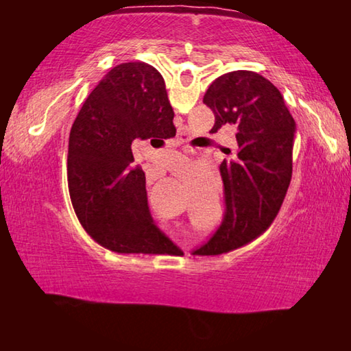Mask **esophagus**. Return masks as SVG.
Listing matches in <instances>:
<instances>
[{
    "label": "esophagus",
    "instance_id": "34e87169",
    "mask_svg": "<svg viewBox=\"0 0 351 351\" xmlns=\"http://www.w3.org/2000/svg\"><path fill=\"white\" fill-rule=\"evenodd\" d=\"M182 142H184V139H178L176 144H182Z\"/></svg>",
    "mask_w": 351,
    "mask_h": 351
}]
</instances>
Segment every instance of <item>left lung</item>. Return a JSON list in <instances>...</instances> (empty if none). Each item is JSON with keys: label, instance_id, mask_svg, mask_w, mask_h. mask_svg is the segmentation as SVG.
<instances>
[{"label": "left lung", "instance_id": "obj_1", "mask_svg": "<svg viewBox=\"0 0 351 351\" xmlns=\"http://www.w3.org/2000/svg\"><path fill=\"white\" fill-rule=\"evenodd\" d=\"M203 102L215 114L217 133L237 127V152L219 165L224 184L223 223L195 254L219 255L247 245L277 217L293 175L295 122L282 93L252 71L219 75Z\"/></svg>", "mask_w": 351, "mask_h": 351}]
</instances>
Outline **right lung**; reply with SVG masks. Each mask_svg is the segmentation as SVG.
I'll return each mask as SVG.
<instances>
[{
    "mask_svg": "<svg viewBox=\"0 0 351 351\" xmlns=\"http://www.w3.org/2000/svg\"><path fill=\"white\" fill-rule=\"evenodd\" d=\"M162 75L130 62L106 74L83 104L69 133L68 186L75 215L100 246L119 254L175 247L148 209L145 173L133 167L136 139L176 134Z\"/></svg>",
    "mask_w": 351,
    "mask_h": 351,
    "instance_id": "add662e5",
    "label": "right lung"
}]
</instances>
